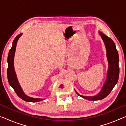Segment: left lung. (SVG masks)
<instances>
[{
  "instance_id": "8db88e82",
  "label": "left lung",
  "mask_w": 126,
  "mask_h": 126,
  "mask_svg": "<svg viewBox=\"0 0 126 126\" xmlns=\"http://www.w3.org/2000/svg\"><path fill=\"white\" fill-rule=\"evenodd\" d=\"M104 43L105 44L106 56L108 61V70L106 79L100 91L96 95L92 96H83L79 94L75 90V92L79 96L90 101L101 100L109 94L118 80L119 74V56L114 42L102 32H98Z\"/></svg>"
}]
</instances>
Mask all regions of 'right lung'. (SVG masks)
Segmentation results:
<instances>
[{"label":"right lung","instance_id":"obj_1","mask_svg":"<svg viewBox=\"0 0 126 126\" xmlns=\"http://www.w3.org/2000/svg\"><path fill=\"white\" fill-rule=\"evenodd\" d=\"M22 33L18 34L16 38H15L12 43V46L11 49L9 50L8 56V69H7V77L8 82L10 86L13 88L15 92L18 95L19 97L22 99L26 102H39L43 101L44 98H33L28 96L25 94L23 91L22 88L20 86V83L18 82V79L16 75V73L15 72V67H14V57L15 54L16 52V45L17 43V41L19 38L22 35Z\"/></svg>","mask_w":126,"mask_h":126}]
</instances>
